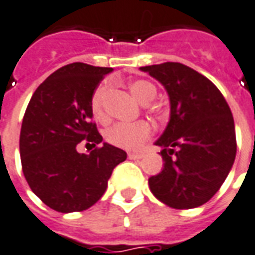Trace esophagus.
Returning <instances> with one entry per match:
<instances>
[{"instance_id": "34e87169", "label": "esophagus", "mask_w": 255, "mask_h": 255, "mask_svg": "<svg viewBox=\"0 0 255 255\" xmlns=\"http://www.w3.org/2000/svg\"><path fill=\"white\" fill-rule=\"evenodd\" d=\"M128 157L131 160H138V158L143 157V153L140 152H135V153H128Z\"/></svg>"}]
</instances>
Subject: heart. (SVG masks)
I'll list each match as a JSON object with an SVG mask.
<instances>
[{"instance_id": "b5f03b06", "label": "heart", "mask_w": 255, "mask_h": 255, "mask_svg": "<svg viewBox=\"0 0 255 255\" xmlns=\"http://www.w3.org/2000/svg\"><path fill=\"white\" fill-rule=\"evenodd\" d=\"M129 91L132 92L133 97L143 105L153 101L157 95L156 85L147 80H142V78L131 81ZM106 94H108V85L103 83V84L98 85L91 97V115L98 122L106 120V112H105ZM150 135H152V127L149 123L138 122L132 123V124L119 123L105 132V139L108 143L116 146V147L133 150V149H138L146 139H149Z\"/></svg>"}]
</instances>
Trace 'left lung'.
<instances>
[{"instance_id":"8db88e82","label":"left lung","mask_w":255,"mask_h":255,"mask_svg":"<svg viewBox=\"0 0 255 255\" xmlns=\"http://www.w3.org/2000/svg\"><path fill=\"white\" fill-rule=\"evenodd\" d=\"M168 92L170 123L156 145L164 167L149 178L152 193L178 210L207 203L227 179L236 157L232 112L207 77L178 62L140 67Z\"/></svg>"}]
</instances>
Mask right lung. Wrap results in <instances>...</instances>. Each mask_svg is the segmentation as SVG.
<instances>
[{"label":"right lung","mask_w":255,"mask_h":255,"mask_svg":"<svg viewBox=\"0 0 255 255\" xmlns=\"http://www.w3.org/2000/svg\"><path fill=\"white\" fill-rule=\"evenodd\" d=\"M112 67L81 62L58 69L38 85L20 129V160L30 189L59 213L84 211L102 197L116 165L127 158L123 149L103 143L92 122L91 97ZM78 143L97 147L77 152Z\"/></svg>","instance_id":"add662e5"}]
</instances>
